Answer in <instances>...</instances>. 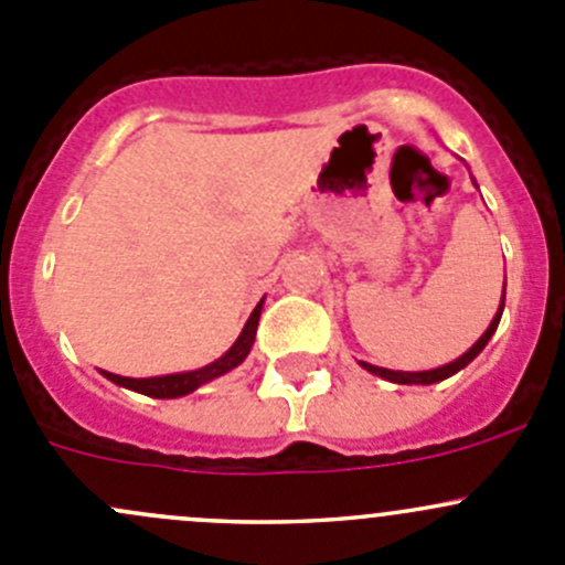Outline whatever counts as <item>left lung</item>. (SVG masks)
<instances>
[{"label":"left lung","mask_w":565,"mask_h":565,"mask_svg":"<svg viewBox=\"0 0 565 565\" xmlns=\"http://www.w3.org/2000/svg\"><path fill=\"white\" fill-rule=\"evenodd\" d=\"M503 306H505V292H503V300H500V309H498V315H494L492 322H489V328L483 330V335H481V339H478L476 344H472L470 350L465 352V355H459L457 361L446 363V366H440V369H429V372H393V369L372 366V363H363V361H361V366L366 369V372L377 374V377H383V380H391V383H398V385H431V383H440V380L451 377V374H457L459 369H465L467 363H470L472 358H476L478 352H481L483 347H487V341L492 339V333H494V330H498V324H500V317H503Z\"/></svg>","instance_id":"8db88e82"}]
</instances>
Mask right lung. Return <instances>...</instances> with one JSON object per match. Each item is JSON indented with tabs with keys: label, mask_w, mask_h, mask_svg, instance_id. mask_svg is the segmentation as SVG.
<instances>
[{
	"label": "right lung",
	"mask_w": 565,
	"mask_h": 565,
	"mask_svg": "<svg viewBox=\"0 0 565 565\" xmlns=\"http://www.w3.org/2000/svg\"><path fill=\"white\" fill-rule=\"evenodd\" d=\"M262 303H265V300H259V306L250 311L246 328H243V333L237 335L235 344H232L230 350L218 358V361L207 363V366L196 369V372L163 374V377H145V380L119 377V374L104 372V377L111 380L114 385H122V388L145 393V396H152V398H177V396H185V393H193L199 385H204V383H210V380L221 377V374L232 372V369L241 366V363L246 361L250 347H254V339H256V324H259Z\"/></svg>",
	"instance_id": "obj_1"
}]
</instances>
